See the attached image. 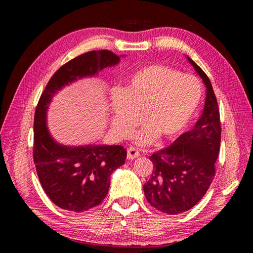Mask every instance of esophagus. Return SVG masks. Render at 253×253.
I'll return each mask as SVG.
<instances>
[{
  "label": "esophagus",
  "instance_id": "obj_1",
  "mask_svg": "<svg viewBox=\"0 0 253 253\" xmlns=\"http://www.w3.org/2000/svg\"><path fill=\"white\" fill-rule=\"evenodd\" d=\"M139 155H140V153L137 149H135V148H128L127 149V159L132 160V159L139 157Z\"/></svg>",
  "mask_w": 253,
  "mask_h": 253
}]
</instances>
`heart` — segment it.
<instances>
[{"label":"heart","instance_id":"obj_1","mask_svg":"<svg viewBox=\"0 0 253 253\" xmlns=\"http://www.w3.org/2000/svg\"><path fill=\"white\" fill-rule=\"evenodd\" d=\"M202 97V84L194 76L164 64L145 65L128 76L124 90L112 91V125L119 136L127 137L143 116L147 126L135 134L137 142L156 137L171 141L185 131Z\"/></svg>","mask_w":253,"mask_h":253}]
</instances>
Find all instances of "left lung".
Instances as JSON below:
<instances>
[{
    "label": "left lung",
    "mask_w": 253,
    "mask_h": 253,
    "mask_svg": "<svg viewBox=\"0 0 253 253\" xmlns=\"http://www.w3.org/2000/svg\"><path fill=\"white\" fill-rule=\"evenodd\" d=\"M187 58L207 87L202 117L191 131L150 156L154 169L143 186L151 206L170 215L190 210L208 191L215 176L214 165L221 137L219 110L212 84L202 68Z\"/></svg>",
    "instance_id": "1"
}]
</instances>
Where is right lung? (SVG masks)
I'll return each instance as SVG.
<instances>
[{"label": "right lung", "instance_id": "add662e5", "mask_svg": "<svg viewBox=\"0 0 253 253\" xmlns=\"http://www.w3.org/2000/svg\"><path fill=\"white\" fill-rule=\"evenodd\" d=\"M120 57L111 50H91L72 59L52 75L38 102L34 119V162L40 183L61 209L87 211L108 194L111 174L125 164L121 145L66 147L52 139L46 126V111L58 90L77 79L91 77L116 65Z\"/></svg>", "mask_w": 253, "mask_h": 253}]
</instances>
